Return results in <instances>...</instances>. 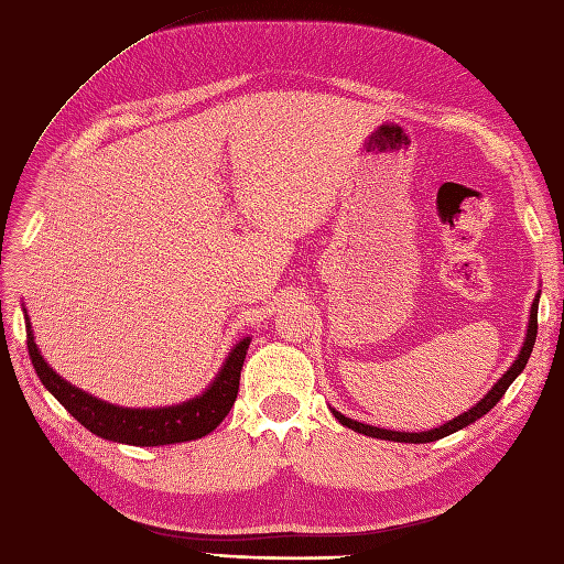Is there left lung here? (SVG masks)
Returning a JSON list of instances; mask_svg holds the SVG:
<instances>
[{
  "label": "left lung",
  "instance_id": "obj_1",
  "mask_svg": "<svg viewBox=\"0 0 564 564\" xmlns=\"http://www.w3.org/2000/svg\"><path fill=\"white\" fill-rule=\"evenodd\" d=\"M536 329H539V296L534 299V306H531V317H529V329H527V339H524V346L520 356H517V360L512 362V368L498 379V382L494 384V389L484 395V399L467 410V413L458 415L455 420L441 424L438 430H430V432H420V434H413V432H391V430H379V427H372V424H362V422H356L351 417H344L341 413H337V410H332L334 417H337L344 427L354 430L358 434H365V436H375V438H387V441H401V444H430V441H436V438H444L453 432H458L463 427H467V424H471L475 420H479L481 415L489 413V410L503 399L508 387L514 382L517 375H520L524 370V365L531 356V351H534V341H536Z\"/></svg>",
  "mask_w": 564,
  "mask_h": 564
}]
</instances>
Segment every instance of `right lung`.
<instances>
[{
    "label": "right lung",
    "instance_id": "add662e5",
    "mask_svg": "<svg viewBox=\"0 0 564 564\" xmlns=\"http://www.w3.org/2000/svg\"><path fill=\"white\" fill-rule=\"evenodd\" d=\"M249 341L251 339L247 337L232 348V354L227 356L216 382H213L199 399H192L173 408L132 410L99 401L95 395L70 387L66 379H61L40 356L28 323V354L35 365V372L42 379V384L54 393V399L64 405L85 430L101 438L130 446L182 444V441L202 438L216 430L237 401L239 375L247 358Z\"/></svg>",
    "mask_w": 564,
    "mask_h": 564
}]
</instances>
